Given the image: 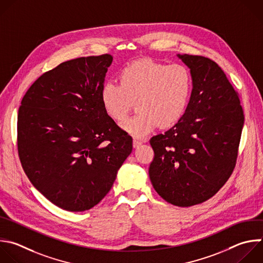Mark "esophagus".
<instances>
[{
	"mask_svg": "<svg viewBox=\"0 0 263 263\" xmlns=\"http://www.w3.org/2000/svg\"><path fill=\"white\" fill-rule=\"evenodd\" d=\"M141 144H142V142H141V141H139V140H136V139H134V140H133V147H134V148H137V147H139Z\"/></svg>",
	"mask_w": 263,
	"mask_h": 263,
	"instance_id": "34e87169",
	"label": "esophagus"
}]
</instances>
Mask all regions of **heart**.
<instances>
[{
  "label": "heart",
  "instance_id": "obj_1",
  "mask_svg": "<svg viewBox=\"0 0 263 263\" xmlns=\"http://www.w3.org/2000/svg\"><path fill=\"white\" fill-rule=\"evenodd\" d=\"M191 89L192 77L185 66L145 59L125 67L120 73V84L105 83L100 98L106 115L117 122L123 121L137 102L139 112L121 127L139 139L160 125L176 124L186 109Z\"/></svg>",
  "mask_w": 263,
  "mask_h": 263
}]
</instances>
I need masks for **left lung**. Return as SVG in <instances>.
Masks as SVG:
<instances>
[{
    "label": "left lung",
    "instance_id": "1",
    "mask_svg": "<svg viewBox=\"0 0 263 263\" xmlns=\"http://www.w3.org/2000/svg\"><path fill=\"white\" fill-rule=\"evenodd\" d=\"M177 57L190 69L192 92L179 122L151 138L155 156L148 174L164 200L187 208L213 197L231 176L243 112L217 63L201 55Z\"/></svg>",
    "mask_w": 263,
    "mask_h": 263
}]
</instances>
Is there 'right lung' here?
I'll use <instances>...</instances> for the list:
<instances>
[{
  "mask_svg": "<svg viewBox=\"0 0 263 263\" xmlns=\"http://www.w3.org/2000/svg\"><path fill=\"white\" fill-rule=\"evenodd\" d=\"M110 54L70 60L42 74L22 100L17 145L33 186L69 212L98 204L132 152V138L109 118L101 89Z\"/></svg>",
  "mask_w": 263,
  "mask_h": 263,
  "instance_id": "1",
  "label": "right lung"
}]
</instances>
